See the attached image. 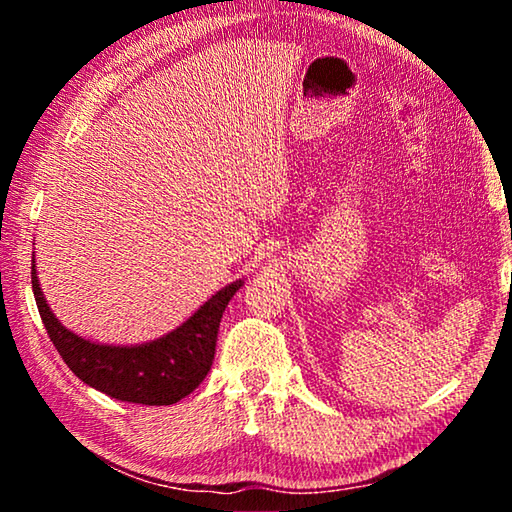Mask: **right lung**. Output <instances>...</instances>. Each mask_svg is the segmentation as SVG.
Instances as JSON below:
<instances>
[{"mask_svg":"<svg viewBox=\"0 0 512 512\" xmlns=\"http://www.w3.org/2000/svg\"><path fill=\"white\" fill-rule=\"evenodd\" d=\"M31 284L51 343L83 384L121 402L167 406L187 397L210 372L221 316L244 280L216 291L169 334L140 345H106L74 334L49 309L36 262L31 264Z\"/></svg>","mask_w":512,"mask_h":512,"instance_id":"right-lung-1","label":"right lung"}]
</instances>
